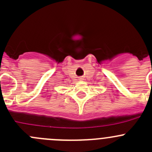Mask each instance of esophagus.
<instances>
[{"label": "esophagus", "mask_w": 152, "mask_h": 152, "mask_svg": "<svg viewBox=\"0 0 152 152\" xmlns=\"http://www.w3.org/2000/svg\"><path fill=\"white\" fill-rule=\"evenodd\" d=\"M79 80L82 81V80H83V78H79Z\"/></svg>", "instance_id": "obj_1"}]
</instances>
